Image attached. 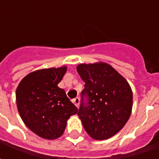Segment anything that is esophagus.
Listing matches in <instances>:
<instances>
[{"label":"esophagus","mask_w":159,"mask_h":159,"mask_svg":"<svg viewBox=\"0 0 159 159\" xmlns=\"http://www.w3.org/2000/svg\"><path fill=\"white\" fill-rule=\"evenodd\" d=\"M72 102L76 107H78V106H79V103H80V99L78 98V97H76V98H75V99H73Z\"/></svg>","instance_id":"esophagus-1"}]
</instances>
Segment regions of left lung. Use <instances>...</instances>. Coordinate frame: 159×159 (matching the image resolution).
Here are the masks:
<instances>
[{
	"label": "left lung",
	"mask_w": 159,
	"mask_h": 159,
	"mask_svg": "<svg viewBox=\"0 0 159 159\" xmlns=\"http://www.w3.org/2000/svg\"><path fill=\"white\" fill-rule=\"evenodd\" d=\"M85 83L77 115L83 128L94 140L108 139L129 120L133 94L126 80L105 63L82 64L76 67Z\"/></svg>",
	"instance_id": "obj_1"
}]
</instances>
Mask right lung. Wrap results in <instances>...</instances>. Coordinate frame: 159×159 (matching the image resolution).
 Listing matches in <instances>:
<instances>
[{"label":"right lung","instance_id":"add662e5","mask_svg":"<svg viewBox=\"0 0 159 159\" xmlns=\"http://www.w3.org/2000/svg\"><path fill=\"white\" fill-rule=\"evenodd\" d=\"M66 67L30 73L16 91L19 115L30 129L42 138L54 140L63 134L66 122L78 111L58 83Z\"/></svg>","mask_w":159,"mask_h":159}]
</instances>
